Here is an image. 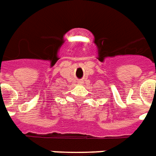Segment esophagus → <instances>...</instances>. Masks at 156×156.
I'll return each instance as SVG.
<instances>
[{
    "label": "esophagus",
    "instance_id": "esophagus-1",
    "mask_svg": "<svg viewBox=\"0 0 156 156\" xmlns=\"http://www.w3.org/2000/svg\"><path fill=\"white\" fill-rule=\"evenodd\" d=\"M78 83H79V84H80H80H82V83H83V82H82V81H79Z\"/></svg>",
    "mask_w": 156,
    "mask_h": 156
}]
</instances>
